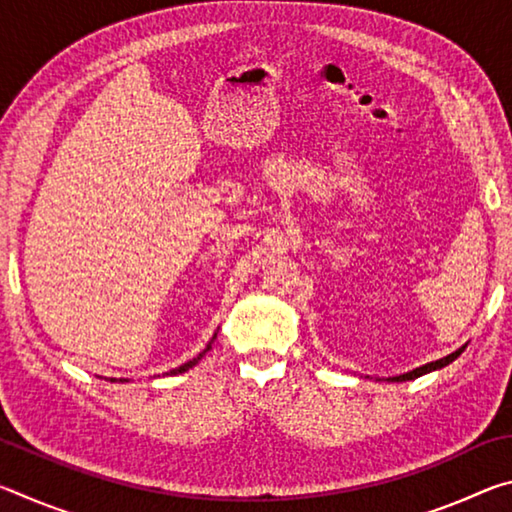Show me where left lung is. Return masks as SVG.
<instances>
[{
    "label": "left lung",
    "mask_w": 512,
    "mask_h": 512,
    "mask_svg": "<svg viewBox=\"0 0 512 512\" xmlns=\"http://www.w3.org/2000/svg\"><path fill=\"white\" fill-rule=\"evenodd\" d=\"M465 350V345L461 350H456V352H452L449 354V357H443V359H438V361H431V363H427V366H422V368H415V370H411V372H406V375H400V377H393L391 381H409V379H415V377H422V375H427V372H431V370H438V368H445L447 363H452L458 354H461Z\"/></svg>",
    "instance_id": "1"
}]
</instances>
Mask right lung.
Listing matches in <instances>:
<instances>
[{"label":"right lung","instance_id":"obj_1","mask_svg":"<svg viewBox=\"0 0 512 512\" xmlns=\"http://www.w3.org/2000/svg\"><path fill=\"white\" fill-rule=\"evenodd\" d=\"M207 350H210V345H207V348H205V350H203L201 354H198V357H196V359H192V361H187V363H185V366H180L178 370H171V372H173V375H176V372H185V370H189V368H192V366H196V363H198V359H201V357H203V354H205Z\"/></svg>","mask_w":512,"mask_h":512}]
</instances>
